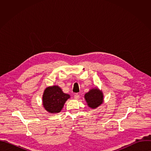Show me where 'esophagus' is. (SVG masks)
I'll return each mask as SVG.
<instances>
[{
    "label": "esophagus",
    "mask_w": 151,
    "mask_h": 151,
    "mask_svg": "<svg viewBox=\"0 0 151 151\" xmlns=\"http://www.w3.org/2000/svg\"><path fill=\"white\" fill-rule=\"evenodd\" d=\"M79 97H80V96H79V95L78 93L75 94V95H74V98H75V99H79Z\"/></svg>",
    "instance_id": "esophagus-1"
}]
</instances>
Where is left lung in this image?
<instances>
[{
    "label": "left lung",
    "instance_id": "obj_1",
    "mask_svg": "<svg viewBox=\"0 0 151 151\" xmlns=\"http://www.w3.org/2000/svg\"><path fill=\"white\" fill-rule=\"evenodd\" d=\"M84 98L87 105L92 109H96L103 102V94L99 88L91 89L85 94Z\"/></svg>",
    "mask_w": 151,
    "mask_h": 151
}]
</instances>
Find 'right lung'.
I'll return each instance as SVG.
<instances>
[{
  "instance_id": "1",
  "label": "right lung",
  "mask_w": 151,
  "mask_h": 151,
  "mask_svg": "<svg viewBox=\"0 0 151 151\" xmlns=\"http://www.w3.org/2000/svg\"><path fill=\"white\" fill-rule=\"evenodd\" d=\"M70 97V95L64 93L58 86L53 85L45 90L42 97L43 106L50 113H58Z\"/></svg>"
}]
</instances>
